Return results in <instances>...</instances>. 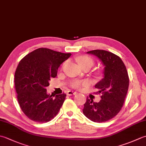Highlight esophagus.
<instances>
[{
  "mask_svg": "<svg viewBox=\"0 0 146 146\" xmlns=\"http://www.w3.org/2000/svg\"><path fill=\"white\" fill-rule=\"evenodd\" d=\"M77 94L76 92H74V91H71L69 90L67 92V95H69V96H71V95H75Z\"/></svg>",
  "mask_w": 146,
  "mask_h": 146,
  "instance_id": "esophagus-1",
  "label": "esophagus"
}]
</instances>
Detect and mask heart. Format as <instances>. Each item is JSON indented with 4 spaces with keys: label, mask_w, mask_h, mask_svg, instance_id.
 I'll use <instances>...</instances> for the list:
<instances>
[{
    "label": "heart",
    "mask_w": 146,
    "mask_h": 146,
    "mask_svg": "<svg viewBox=\"0 0 146 146\" xmlns=\"http://www.w3.org/2000/svg\"><path fill=\"white\" fill-rule=\"evenodd\" d=\"M78 63L80 65V66H85V65H90L91 66H93L94 64V61L92 58H90L88 56H81L78 58ZM88 82L87 81H84V82H74L72 86L73 87L79 88L81 87L82 86H85L88 85Z\"/></svg>",
    "instance_id": "b5f03b06"
}]
</instances>
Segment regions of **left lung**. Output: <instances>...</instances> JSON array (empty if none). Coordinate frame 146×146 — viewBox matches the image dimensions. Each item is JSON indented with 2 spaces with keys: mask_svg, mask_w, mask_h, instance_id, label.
I'll return each mask as SVG.
<instances>
[{
  "mask_svg": "<svg viewBox=\"0 0 146 146\" xmlns=\"http://www.w3.org/2000/svg\"><path fill=\"white\" fill-rule=\"evenodd\" d=\"M87 54L95 56L103 66L104 77L95 87L101 93V100L94 102L87 98L83 112L94 122H104L119 112L128 91L129 79L122 60L112 52L105 50H93Z\"/></svg>",
  "mask_w": 146,
  "mask_h": 146,
  "instance_id": "8db88e82",
  "label": "left lung"
}]
</instances>
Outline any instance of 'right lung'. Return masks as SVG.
<instances>
[{
    "label": "right lung",
    "mask_w": 146,
    "mask_h": 146,
    "mask_svg": "<svg viewBox=\"0 0 146 146\" xmlns=\"http://www.w3.org/2000/svg\"><path fill=\"white\" fill-rule=\"evenodd\" d=\"M48 48H39L24 57L15 73L14 83L21 110L35 122H48L56 115L66 95L48 94L46 87L59 66L70 57Z\"/></svg>",
    "instance_id": "add662e5"
}]
</instances>
